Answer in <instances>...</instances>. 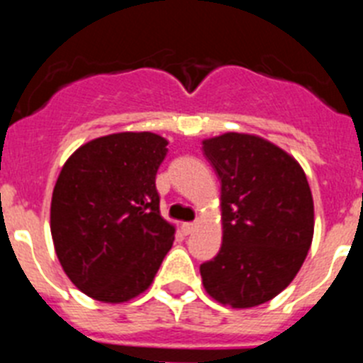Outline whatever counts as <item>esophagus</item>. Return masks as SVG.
Instances as JSON below:
<instances>
[{
    "label": "esophagus",
    "instance_id": "obj_1",
    "mask_svg": "<svg viewBox=\"0 0 363 363\" xmlns=\"http://www.w3.org/2000/svg\"><path fill=\"white\" fill-rule=\"evenodd\" d=\"M194 229H196V221H187V223H184V225H182L184 234H192L194 233Z\"/></svg>",
    "mask_w": 363,
    "mask_h": 363
}]
</instances>
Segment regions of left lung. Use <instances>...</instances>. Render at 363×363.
<instances>
[{
    "instance_id": "obj_1",
    "label": "left lung",
    "mask_w": 363,
    "mask_h": 363,
    "mask_svg": "<svg viewBox=\"0 0 363 363\" xmlns=\"http://www.w3.org/2000/svg\"><path fill=\"white\" fill-rule=\"evenodd\" d=\"M221 182V249L200 265L205 291L236 309L272 300L300 271L314 230L306 172L289 154L252 134L203 142Z\"/></svg>"
}]
</instances>
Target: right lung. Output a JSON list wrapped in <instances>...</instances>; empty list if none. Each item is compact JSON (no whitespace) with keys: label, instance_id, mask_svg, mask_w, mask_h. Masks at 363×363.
<instances>
[{"label":"right lung","instance_id":"1","mask_svg":"<svg viewBox=\"0 0 363 363\" xmlns=\"http://www.w3.org/2000/svg\"><path fill=\"white\" fill-rule=\"evenodd\" d=\"M167 140L118 133L79 147L57 176L50 233L63 271L82 293L120 303L152 284L174 242L160 214L156 172Z\"/></svg>","mask_w":363,"mask_h":363}]
</instances>
